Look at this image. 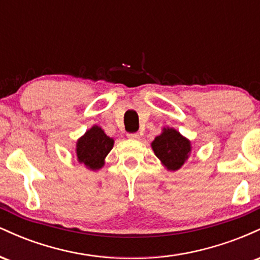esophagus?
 Wrapping results in <instances>:
<instances>
[{
  "mask_svg": "<svg viewBox=\"0 0 260 260\" xmlns=\"http://www.w3.org/2000/svg\"><path fill=\"white\" fill-rule=\"evenodd\" d=\"M127 137L129 139H139V134L138 133H128Z\"/></svg>",
  "mask_w": 260,
  "mask_h": 260,
  "instance_id": "34e87169",
  "label": "esophagus"
}]
</instances>
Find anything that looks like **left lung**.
I'll list each match as a JSON object with an SVG mask.
<instances>
[{
    "mask_svg": "<svg viewBox=\"0 0 260 260\" xmlns=\"http://www.w3.org/2000/svg\"><path fill=\"white\" fill-rule=\"evenodd\" d=\"M151 147L164 165L172 171L180 169L190 153L189 140L172 128H165L151 143Z\"/></svg>",
    "mask_w": 260,
    "mask_h": 260,
    "instance_id": "left-lung-1",
    "label": "left lung"
}]
</instances>
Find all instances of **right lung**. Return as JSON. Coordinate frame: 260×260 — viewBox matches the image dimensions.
I'll list each match as a JSON object with an SVG mask.
<instances>
[{
    "label": "right lung",
    "instance_id": "1",
    "mask_svg": "<svg viewBox=\"0 0 260 260\" xmlns=\"http://www.w3.org/2000/svg\"><path fill=\"white\" fill-rule=\"evenodd\" d=\"M113 147V139L107 137L100 127L94 126L77 143V156L86 168L98 170Z\"/></svg>",
    "mask_w": 260,
    "mask_h": 260
}]
</instances>
